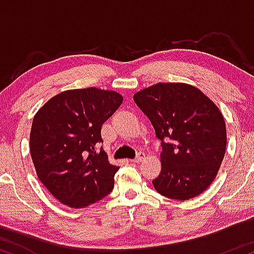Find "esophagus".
Returning <instances> with one entry per match:
<instances>
[{"label":"esophagus","instance_id":"34e87169","mask_svg":"<svg viewBox=\"0 0 254 254\" xmlns=\"http://www.w3.org/2000/svg\"><path fill=\"white\" fill-rule=\"evenodd\" d=\"M144 157H145V155H144V153H138V154H137V155H136V157H135V159L130 160V161H131V162H141V161H142V160H143V159H144Z\"/></svg>","mask_w":254,"mask_h":254}]
</instances>
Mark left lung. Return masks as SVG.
Wrapping results in <instances>:
<instances>
[{"label": "left lung", "mask_w": 254, "mask_h": 254, "mask_svg": "<svg viewBox=\"0 0 254 254\" xmlns=\"http://www.w3.org/2000/svg\"><path fill=\"white\" fill-rule=\"evenodd\" d=\"M133 101L161 141V172L153 180L162 196L186 200L210 186L226 153L221 111L196 87L160 82L137 92Z\"/></svg>", "instance_id": "left-lung-1"}]
</instances>
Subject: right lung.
<instances>
[{"mask_svg":"<svg viewBox=\"0 0 254 254\" xmlns=\"http://www.w3.org/2000/svg\"><path fill=\"white\" fill-rule=\"evenodd\" d=\"M123 103L115 90L95 87L64 90L36 113L31 157L43 185L61 203L80 209L112 191L118 166L97 147L101 125Z\"/></svg>","mask_w":254,"mask_h":254,"instance_id":"right-lung-1","label":"right lung"}]
</instances>
